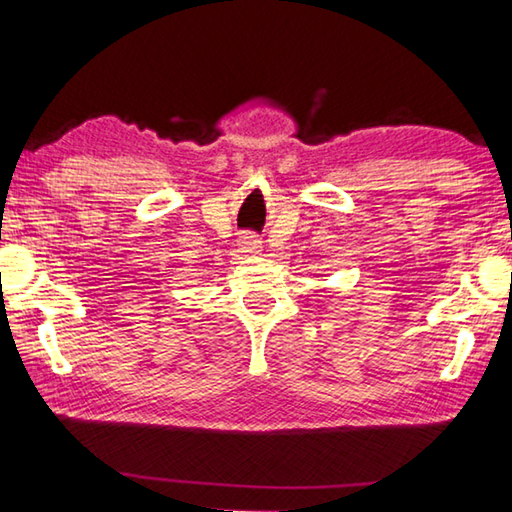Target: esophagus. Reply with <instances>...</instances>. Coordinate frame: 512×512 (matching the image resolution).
Returning a JSON list of instances; mask_svg holds the SVG:
<instances>
[{"mask_svg": "<svg viewBox=\"0 0 512 512\" xmlns=\"http://www.w3.org/2000/svg\"><path fill=\"white\" fill-rule=\"evenodd\" d=\"M241 248H244V253H259L262 241H259L255 235H246L244 239H241Z\"/></svg>", "mask_w": 512, "mask_h": 512, "instance_id": "34e87169", "label": "esophagus"}]
</instances>
